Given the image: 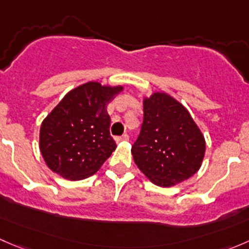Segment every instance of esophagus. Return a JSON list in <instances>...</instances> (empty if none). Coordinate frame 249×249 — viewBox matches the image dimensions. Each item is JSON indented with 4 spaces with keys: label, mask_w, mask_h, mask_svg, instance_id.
I'll return each mask as SVG.
<instances>
[{
    "label": "esophagus",
    "mask_w": 249,
    "mask_h": 249,
    "mask_svg": "<svg viewBox=\"0 0 249 249\" xmlns=\"http://www.w3.org/2000/svg\"><path fill=\"white\" fill-rule=\"evenodd\" d=\"M129 141V135H123L120 137H115V142L119 143V142H126Z\"/></svg>",
    "instance_id": "esophagus-1"
}]
</instances>
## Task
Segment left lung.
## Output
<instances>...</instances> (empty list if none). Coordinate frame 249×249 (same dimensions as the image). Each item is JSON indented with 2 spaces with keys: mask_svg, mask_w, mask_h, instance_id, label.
<instances>
[{
  "mask_svg": "<svg viewBox=\"0 0 249 249\" xmlns=\"http://www.w3.org/2000/svg\"><path fill=\"white\" fill-rule=\"evenodd\" d=\"M205 136L178 100L164 91L143 96L141 134L131 148L140 171L161 188L189 179L201 167Z\"/></svg>",
  "mask_w": 249,
  "mask_h": 249,
  "instance_id": "obj_1",
  "label": "left lung"
}]
</instances>
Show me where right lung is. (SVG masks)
I'll return each mask as SVG.
<instances>
[{"mask_svg": "<svg viewBox=\"0 0 249 249\" xmlns=\"http://www.w3.org/2000/svg\"><path fill=\"white\" fill-rule=\"evenodd\" d=\"M123 90V85L84 83L70 90L44 118L39 150L53 172L80 180L99 171L117 148L107 105Z\"/></svg>", "mask_w": 249, "mask_h": 249, "instance_id": "add662e5", "label": "right lung"}]
</instances>
